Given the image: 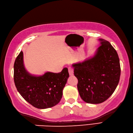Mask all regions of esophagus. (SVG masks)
<instances>
[{"label":"esophagus","mask_w":133,"mask_h":133,"mask_svg":"<svg viewBox=\"0 0 133 133\" xmlns=\"http://www.w3.org/2000/svg\"><path fill=\"white\" fill-rule=\"evenodd\" d=\"M68 70H69V72L70 75H74V69L71 67H68Z\"/></svg>","instance_id":"esophagus-1"}]
</instances>
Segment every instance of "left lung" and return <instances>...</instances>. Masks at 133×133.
Wrapping results in <instances>:
<instances>
[{
  "label": "left lung",
  "instance_id": "1",
  "mask_svg": "<svg viewBox=\"0 0 133 133\" xmlns=\"http://www.w3.org/2000/svg\"><path fill=\"white\" fill-rule=\"evenodd\" d=\"M99 40L101 45L94 57L72 65L80 97L88 103L106 101L120 80L121 68L116 50L108 41Z\"/></svg>",
  "mask_w": 133,
  "mask_h": 133
}]
</instances>
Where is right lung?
<instances>
[{
  "label": "right lung",
  "instance_id": "right-lung-1",
  "mask_svg": "<svg viewBox=\"0 0 133 133\" xmlns=\"http://www.w3.org/2000/svg\"><path fill=\"white\" fill-rule=\"evenodd\" d=\"M13 77L17 89L25 100L37 108L44 109L53 107L60 102L69 74L67 68H64L59 73L32 76L23 66L21 51L15 60Z\"/></svg>",
  "mask_w": 133,
  "mask_h": 133
}]
</instances>
